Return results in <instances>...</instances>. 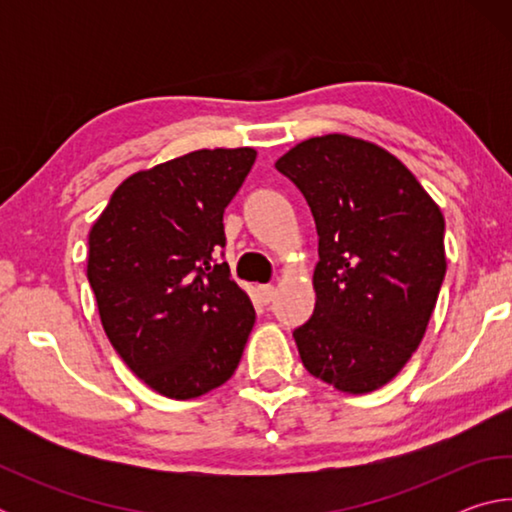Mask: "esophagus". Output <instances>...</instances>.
Masks as SVG:
<instances>
[{"instance_id":"1","label":"esophagus","mask_w":512,"mask_h":512,"mask_svg":"<svg viewBox=\"0 0 512 512\" xmlns=\"http://www.w3.org/2000/svg\"><path fill=\"white\" fill-rule=\"evenodd\" d=\"M259 298H262V302H271L275 298V287H271V284H264V287H259Z\"/></svg>"}]
</instances>
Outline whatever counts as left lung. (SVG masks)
I'll return each mask as SVG.
<instances>
[{"mask_svg": "<svg viewBox=\"0 0 512 512\" xmlns=\"http://www.w3.org/2000/svg\"><path fill=\"white\" fill-rule=\"evenodd\" d=\"M311 207L316 307L293 332L302 366L341 393L386 386L418 350L447 271L445 219L381 146L332 133L275 162Z\"/></svg>", "mask_w": 512, "mask_h": 512, "instance_id": "left-lung-1", "label": "left lung"}]
</instances>
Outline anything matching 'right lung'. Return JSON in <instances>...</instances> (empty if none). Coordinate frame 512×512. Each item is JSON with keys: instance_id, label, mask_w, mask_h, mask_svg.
I'll return each mask as SVG.
<instances>
[{"instance_id": "right-lung-1", "label": "right lung", "mask_w": 512, "mask_h": 512, "mask_svg": "<svg viewBox=\"0 0 512 512\" xmlns=\"http://www.w3.org/2000/svg\"><path fill=\"white\" fill-rule=\"evenodd\" d=\"M257 151L201 149L128 176L90 230L88 280L112 348L155 393L194 400L237 370L255 309L216 262L223 210Z\"/></svg>"}]
</instances>
